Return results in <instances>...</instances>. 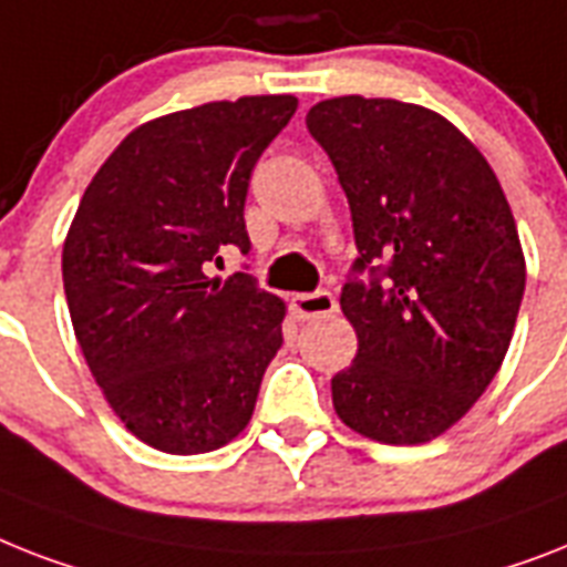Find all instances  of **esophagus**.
<instances>
[{"label": "esophagus", "mask_w": 567, "mask_h": 567, "mask_svg": "<svg viewBox=\"0 0 567 567\" xmlns=\"http://www.w3.org/2000/svg\"><path fill=\"white\" fill-rule=\"evenodd\" d=\"M293 311L299 320H315V317H329L338 311V299L331 297L329 291L317 293H297L293 297Z\"/></svg>", "instance_id": "esophagus-1"}]
</instances>
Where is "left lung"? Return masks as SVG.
<instances>
[{
    "mask_svg": "<svg viewBox=\"0 0 567 567\" xmlns=\"http://www.w3.org/2000/svg\"><path fill=\"white\" fill-rule=\"evenodd\" d=\"M308 131L347 192L361 274L340 308L358 334L331 379L343 425L422 445L466 416L507 355L527 265L498 177L445 116L395 99L340 95Z\"/></svg>",
    "mask_w": 567,
    "mask_h": 567,
    "instance_id": "left-lung-1",
    "label": "left lung"
}]
</instances>
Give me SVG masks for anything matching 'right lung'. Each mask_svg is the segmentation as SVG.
Masks as SVG:
<instances>
[{"label":"right lung","instance_id":"1","mask_svg":"<svg viewBox=\"0 0 567 567\" xmlns=\"http://www.w3.org/2000/svg\"><path fill=\"white\" fill-rule=\"evenodd\" d=\"M293 113V95H244L151 118L78 204L63 241L72 329L113 413L151 449L233 443L282 347V299L204 265L224 244L250 250V174Z\"/></svg>","mask_w":567,"mask_h":567}]
</instances>
